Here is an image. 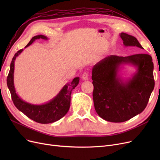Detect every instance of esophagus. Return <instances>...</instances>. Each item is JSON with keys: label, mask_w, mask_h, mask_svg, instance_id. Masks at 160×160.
<instances>
[{"label": "esophagus", "mask_w": 160, "mask_h": 160, "mask_svg": "<svg viewBox=\"0 0 160 160\" xmlns=\"http://www.w3.org/2000/svg\"><path fill=\"white\" fill-rule=\"evenodd\" d=\"M82 79H83V81H87L89 79V74L88 72H84V73L83 74V75H82Z\"/></svg>", "instance_id": "1"}]
</instances>
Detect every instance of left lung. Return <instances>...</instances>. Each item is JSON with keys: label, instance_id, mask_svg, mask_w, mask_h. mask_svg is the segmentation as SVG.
Wrapping results in <instances>:
<instances>
[{"label": "left lung", "instance_id": "obj_1", "mask_svg": "<svg viewBox=\"0 0 160 160\" xmlns=\"http://www.w3.org/2000/svg\"><path fill=\"white\" fill-rule=\"evenodd\" d=\"M125 47L143 48L135 37L122 32ZM122 64H132L137 72L132 78L123 80L118 76ZM153 63L149 55L128 57L111 55L94 65L92 80L95 109L99 117L110 122H124L141 113L146 108L153 90Z\"/></svg>", "mask_w": 160, "mask_h": 160}]
</instances>
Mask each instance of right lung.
Listing matches in <instances>:
<instances>
[{
	"instance_id": "1",
	"label": "right lung",
	"mask_w": 160,
	"mask_h": 160,
	"mask_svg": "<svg viewBox=\"0 0 160 160\" xmlns=\"http://www.w3.org/2000/svg\"><path fill=\"white\" fill-rule=\"evenodd\" d=\"M39 38L48 40V38L44 35L35 36L31 38L25 48L31 45L35 40ZM22 51L23 49L19 50L13 57L7 79V86L11 92L13 103L19 111H21L28 118L37 123L46 124L55 122L64 117L68 112L71 104V91L79 84V77H75L70 83L65 85L59 93L49 102L41 105H34L27 103L21 99L17 95L14 85V61Z\"/></svg>"
}]
</instances>
